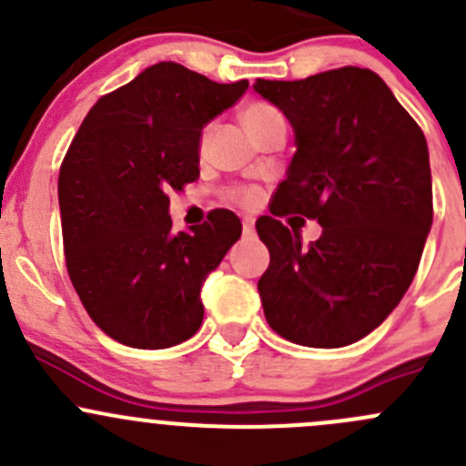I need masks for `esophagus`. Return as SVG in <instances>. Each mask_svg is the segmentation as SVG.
I'll use <instances>...</instances> for the list:
<instances>
[{"label": "esophagus", "instance_id": "1", "mask_svg": "<svg viewBox=\"0 0 466 466\" xmlns=\"http://www.w3.org/2000/svg\"><path fill=\"white\" fill-rule=\"evenodd\" d=\"M255 232V218L252 216H243V234Z\"/></svg>", "mask_w": 466, "mask_h": 466}]
</instances>
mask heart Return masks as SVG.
<instances>
[{
  "label": "heart",
  "mask_w": 466,
  "mask_h": 466,
  "mask_svg": "<svg viewBox=\"0 0 466 466\" xmlns=\"http://www.w3.org/2000/svg\"><path fill=\"white\" fill-rule=\"evenodd\" d=\"M241 119H243V126L248 128V133L252 135V137H257V135L261 133V130H266L268 126L275 124V121L284 119L281 116V112L277 110V107L268 106V103H261V101H255V103H248L246 107L241 110ZM209 126H205L203 133H200V148H205L207 139H209ZM228 198L234 200V203H241V205H250L255 203L257 194L255 189H250V187H234V189L228 191Z\"/></svg>",
  "instance_id": "obj_1"
}]
</instances>
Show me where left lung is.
<instances>
[{"instance_id": "8db88e82", "label": "left lung", "mask_w": 466, "mask_h": 466, "mask_svg": "<svg viewBox=\"0 0 466 466\" xmlns=\"http://www.w3.org/2000/svg\"><path fill=\"white\" fill-rule=\"evenodd\" d=\"M255 89L298 144L270 216L257 220L270 252L257 284L266 320L295 345H351L392 313L420 266L433 223L426 137L372 69L257 78ZM286 213L318 219L323 237L302 247Z\"/></svg>"}]
</instances>
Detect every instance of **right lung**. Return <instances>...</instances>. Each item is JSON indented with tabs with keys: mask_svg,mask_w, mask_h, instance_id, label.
Returning <instances> with one entry per match:
<instances>
[{
	"mask_svg": "<svg viewBox=\"0 0 466 466\" xmlns=\"http://www.w3.org/2000/svg\"><path fill=\"white\" fill-rule=\"evenodd\" d=\"M246 89L157 63L98 98L69 144L58 176L65 263L89 318L121 345L167 350L200 329V286L241 220L214 209L173 232L168 194L198 180L203 126Z\"/></svg>",
	"mask_w": 466,
	"mask_h": 466,
	"instance_id": "right-lung-1",
	"label": "right lung"
}]
</instances>
